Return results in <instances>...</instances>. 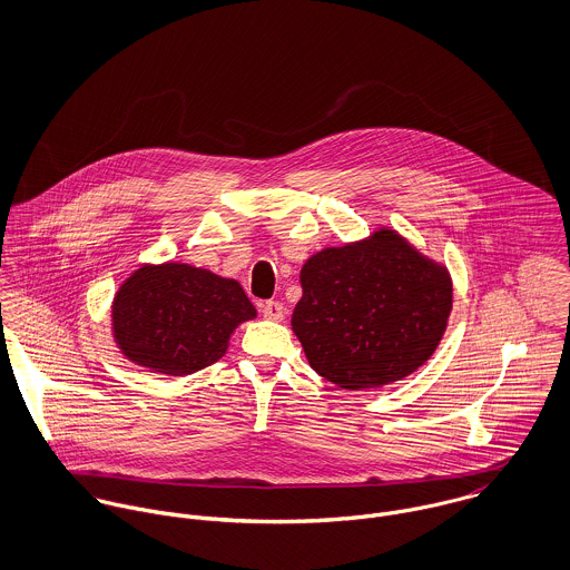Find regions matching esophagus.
Instances as JSON below:
<instances>
[{"mask_svg": "<svg viewBox=\"0 0 570 570\" xmlns=\"http://www.w3.org/2000/svg\"><path fill=\"white\" fill-rule=\"evenodd\" d=\"M263 316L267 321L281 323L285 318V305L278 303V301H267V303H263Z\"/></svg>", "mask_w": 570, "mask_h": 570, "instance_id": "esophagus-1", "label": "esophagus"}]
</instances>
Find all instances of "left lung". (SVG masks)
Segmentation results:
<instances>
[{
  "instance_id": "8db88e82",
  "label": "left lung",
  "mask_w": 570,
  "mask_h": 570,
  "mask_svg": "<svg viewBox=\"0 0 570 570\" xmlns=\"http://www.w3.org/2000/svg\"><path fill=\"white\" fill-rule=\"evenodd\" d=\"M301 285L292 328L309 366L346 391L414 373L436 351L452 312L448 267L389 228L321 249L303 265Z\"/></svg>"
}]
</instances>
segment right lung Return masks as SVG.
<instances>
[{
	"mask_svg": "<svg viewBox=\"0 0 570 570\" xmlns=\"http://www.w3.org/2000/svg\"><path fill=\"white\" fill-rule=\"evenodd\" d=\"M256 309L235 278L188 263L138 267L116 292L111 331L120 353L154 373L190 375L226 355Z\"/></svg>",
	"mask_w": 570,
	"mask_h": 570,
	"instance_id": "1",
	"label": "right lung"
}]
</instances>
